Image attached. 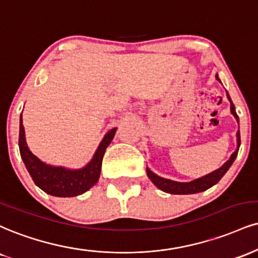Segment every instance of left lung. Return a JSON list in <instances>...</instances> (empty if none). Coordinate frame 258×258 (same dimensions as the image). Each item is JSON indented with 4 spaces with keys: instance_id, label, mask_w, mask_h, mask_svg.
<instances>
[{
    "instance_id": "8db88e82",
    "label": "left lung",
    "mask_w": 258,
    "mask_h": 258,
    "mask_svg": "<svg viewBox=\"0 0 258 258\" xmlns=\"http://www.w3.org/2000/svg\"><path fill=\"white\" fill-rule=\"evenodd\" d=\"M216 79H218L220 82L218 76H216ZM227 97H228L229 101H231L232 114H233L234 117L237 119V121L239 122V117L237 115V113H235L234 104H233V102H232L231 97L228 96V94H227ZM237 142H238V148H237V150H235L234 153L232 154L231 159H229L227 162L223 164L221 168L214 170L213 173H210V174L203 176V178L196 179V180H194V181H190V182H178V181H173V180L161 178V176H157L156 174H154V173L151 172L150 169H147L148 176L150 178L151 181H153L154 184L160 188V190L167 192V194L190 195V194H198V192L206 191L209 187H212L213 185L218 184V182L220 181V179H221L222 176L226 174V172H227V170L229 169V167H231L232 163L234 162L235 157H237V155H238L239 147H240V133H239V131L237 132Z\"/></svg>"
}]
</instances>
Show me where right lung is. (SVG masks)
Returning a JSON list of instances; mask_svg holds the SVG:
<instances>
[{"label":"right lung","instance_id":"add662e5","mask_svg":"<svg viewBox=\"0 0 258 258\" xmlns=\"http://www.w3.org/2000/svg\"><path fill=\"white\" fill-rule=\"evenodd\" d=\"M116 128L110 130L104 136L103 141L94 155V159L82 169L71 170L63 167H52L42 162L27 148L25 142V131L23 126V116H20L19 149L21 159L29 170L35 184L46 194L56 197H74L86 192L92 187L101 174L102 160L105 149L113 141Z\"/></svg>","mask_w":258,"mask_h":258}]
</instances>
